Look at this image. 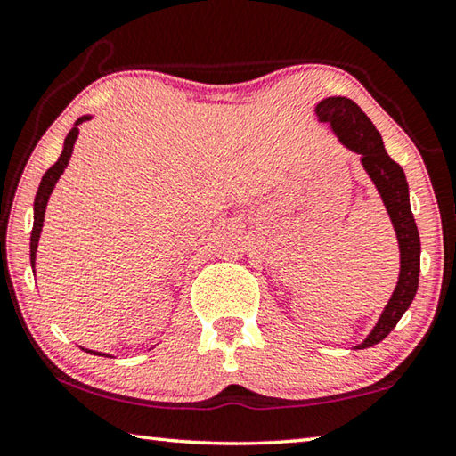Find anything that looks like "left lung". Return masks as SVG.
I'll use <instances>...</instances> for the list:
<instances>
[{
  "mask_svg": "<svg viewBox=\"0 0 456 456\" xmlns=\"http://www.w3.org/2000/svg\"><path fill=\"white\" fill-rule=\"evenodd\" d=\"M314 113H317L321 123H329L338 143L361 155L362 169L375 183L388 217H391L396 241H399L401 271L395 291L365 341L354 346V349H367L391 333L404 311L411 307L419 289L420 237L411 211L409 183L401 165L393 161L385 151L383 137H380L377 127L372 126V121L353 99L325 97L314 105Z\"/></svg>",
  "mask_w": 456,
  "mask_h": 456,
  "instance_id": "obj_1",
  "label": "left lung"
}]
</instances>
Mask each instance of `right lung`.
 Wrapping results in <instances>:
<instances>
[{
    "instance_id": "obj_1",
    "label": "right lung",
    "mask_w": 456,
    "mask_h": 456,
    "mask_svg": "<svg viewBox=\"0 0 456 456\" xmlns=\"http://www.w3.org/2000/svg\"><path fill=\"white\" fill-rule=\"evenodd\" d=\"M91 118H94V115H81V118L76 121V126L71 127L68 137H65L60 159H57L55 165H52V167H49L44 173V177H41V183H39L37 193H36V201H33V229H31V241H29V259H31L33 275H36V255H37V245H39L41 229H44L47 201H49V197H52V193H53L57 181H60V177L63 175L65 167H68V165H69L73 147H76V142H77V137H79V126L84 121H89ZM81 351L91 353V354H97V357H111V354L99 353V351H91V349H86V346H81Z\"/></svg>"
}]
</instances>
